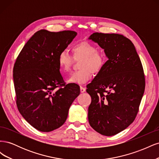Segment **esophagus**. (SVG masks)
Wrapping results in <instances>:
<instances>
[{"instance_id":"34e87169","label":"esophagus","mask_w":159,"mask_h":159,"mask_svg":"<svg viewBox=\"0 0 159 159\" xmlns=\"http://www.w3.org/2000/svg\"><path fill=\"white\" fill-rule=\"evenodd\" d=\"M85 91V89L84 88H83L82 86H80V92L81 93H84Z\"/></svg>"}]
</instances>
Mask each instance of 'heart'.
Masks as SVG:
<instances>
[{"label": "heart", "instance_id": "b5f03b06", "mask_svg": "<svg viewBox=\"0 0 159 159\" xmlns=\"http://www.w3.org/2000/svg\"><path fill=\"white\" fill-rule=\"evenodd\" d=\"M75 60L81 59L80 63V70L71 73L67 80L69 84L82 85L89 81L92 73L97 74L102 70L106 61L103 52L98 51L97 48L88 42H80L71 48ZM74 59L67 50H62L57 56L60 70L67 72L70 70Z\"/></svg>", "mask_w": 159, "mask_h": 159}]
</instances>
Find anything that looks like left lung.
I'll use <instances>...</instances> for the list:
<instances>
[{"label": "left lung", "instance_id": "left-lung-1", "mask_svg": "<svg viewBox=\"0 0 159 159\" xmlns=\"http://www.w3.org/2000/svg\"><path fill=\"white\" fill-rule=\"evenodd\" d=\"M88 39L98 43L108 58L87 85L91 98L89 123L98 133L113 136L137 116L145 88L143 66L134 44L125 36L95 32Z\"/></svg>", "mask_w": 159, "mask_h": 159}]
</instances>
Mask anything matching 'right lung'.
I'll use <instances>...</instances> for the list:
<instances>
[{
  "label": "right lung",
  "mask_w": 159,
  "mask_h": 159,
  "mask_svg": "<svg viewBox=\"0 0 159 159\" xmlns=\"http://www.w3.org/2000/svg\"><path fill=\"white\" fill-rule=\"evenodd\" d=\"M77 32L64 30L36 32L23 47L13 68V80L19 112L30 125L42 132L59 128L80 95L78 85H66L57 56Z\"/></svg>",
  "instance_id": "1"
}]
</instances>
